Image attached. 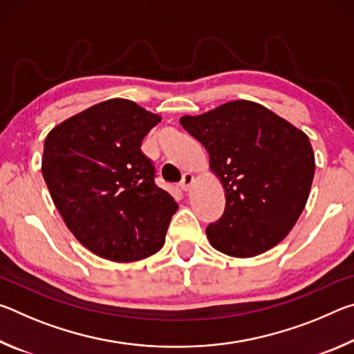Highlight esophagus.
Masks as SVG:
<instances>
[{"mask_svg": "<svg viewBox=\"0 0 354 354\" xmlns=\"http://www.w3.org/2000/svg\"><path fill=\"white\" fill-rule=\"evenodd\" d=\"M194 175H190V173H185V175L183 176V181H181V189L187 192L190 189V185L194 184Z\"/></svg>", "mask_w": 354, "mask_h": 354, "instance_id": "1", "label": "esophagus"}]
</instances>
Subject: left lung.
<instances>
[{"label": "left lung", "mask_w": 354, "mask_h": 354, "mask_svg": "<svg viewBox=\"0 0 354 354\" xmlns=\"http://www.w3.org/2000/svg\"><path fill=\"white\" fill-rule=\"evenodd\" d=\"M179 122L206 148L225 189V212L206 227L212 247L232 257H253L278 245L301 215L313 185L309 137L247 100Z\"/></svg>", "instance_id": "obj_1"}]
</instances>
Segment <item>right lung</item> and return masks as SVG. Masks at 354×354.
<instances>
[{
	"label": "right lung",
	"mask_w": 354,
	"mask_h": 354,
	"mask_svg": "<svg viewBox=\"0 0 354 354\" xmlns=\"http://www.w3.org/2000/svg\"><path fill=\"white\" fill-rule=\"evenodd\" d=\"M160 117L112 98L70 117L45 139L41 175L59 214L103 259L136 262L162 248L178 205L154 184L140 145Z\"/></svg>",
	"instance_id": "add662e5"
}]
</instances>
